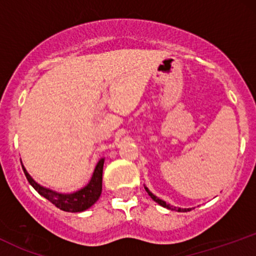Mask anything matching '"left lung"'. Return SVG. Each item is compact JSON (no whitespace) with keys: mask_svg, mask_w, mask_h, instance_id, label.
Listing matches in <instances>:
<instances>
[{"mask_svg":"<svg viewBox=\"0 0 256 256\" xmlns=\"http://www.w3.org/2000/svg\"><path fill=\"white\" fill-rule=\"evenodd\" d=\"M146 192H148V195L150 196V198L154 200L155 202H158V204H160V206H162V207H166V208H168V210H178V212H189V210H190L189 208H188V210H186V208H177V207H173V206L167 204L165 201H162V200H160L158 198H156V196H155L154 194H152L150 192H149L148 188H146Z\"/></svg>","mask_w":256,"mask_h":256,"instance_id":"8db88e82","label":"left lung"}]
</instances>
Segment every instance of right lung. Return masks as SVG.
I'll list each match as a JSON object with an SVG mask.
<instances>
[{
    "instance_id": "add662e5",
    "label": "right lung",
    "mask_w": 256,
    "mask_h": 256,
    "mask_svg": "<svg viewBox=\"0 0 256 256\" xmlns=\"http://www.w3.org/2000/svg\"><path fill=\"white\" fill-rule=\"evenodd\" d=\"M104 158H101L98 161V164L96 165L95 171H94L92 178H91L90 183L86 186L80 189L79 192H76L73 194H67V195H62V194H58L52 190L46 189V188L40 186V184H37L30 177L28 172H26L25 167L22 166L24 173L28 178V183L34 188V190L38 192L40 195H42L43 198L52 202L55 207L60 208L61 210L64 212H83V210L90 208L91 206L98 201L102 192V171H104Z\"/></svg>"
}]
</instances>
